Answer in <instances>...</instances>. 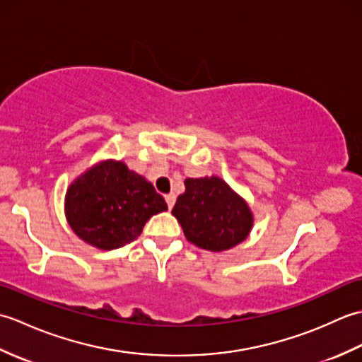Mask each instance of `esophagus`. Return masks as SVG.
Here are the masks:
<instances>
[{"instance_id":"1","label":"esophagus","mask_w":362,"mask_h":362,"mask_svg":"<svg viewBox=\"0 0 362 362\" xmlns=\"http://www.w3.org/2000/svg\"><path fill=\"white\" fill-rule=\"evenodd\" d=\"M165 199H166V204H168V209L171 210L173 206H174V204H175V194H166L165 196Z\"/></svg>"}]
</instances>
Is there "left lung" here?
<instances>
[{
	"instance_id": "1",
	"label": "left lung",
	"mask_w": 362,
	"mask_h": 362,
	"mask_svg": "<svg viewBox=\"0 0 362 362\" xmlns=\"http://www.w3.org/2000/svg\"><path fill=\"white\" fill-rule=\"evenodd\" d=\"M173 214L189 243L211 252L235 247L253 226L247 204L219 177L187 179Z\"/></svg>"
}]
</instances>
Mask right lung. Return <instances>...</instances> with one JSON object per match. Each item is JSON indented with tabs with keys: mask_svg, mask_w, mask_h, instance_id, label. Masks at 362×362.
Returning a JSON list of instances; mask_svg holds the SVG:
<instances>
[{
	"mask_svg": "<svg viewBox=\"0 0 362 362\" xmlns=\"http://www.w3.org/2000/svg\"><path fill=\"white\" fill-rule=\"evenodd\" d=\"M66 219L81 240L113 250L141 235L151 216L168 210L152 183L122 163L103 161L66 191Z\"/></svg>",
	"mask_w": 362,
	"mask_h": 362,
	"instance_id": "right-lung-1",
	"label": "right lung"
}]
</instances>
